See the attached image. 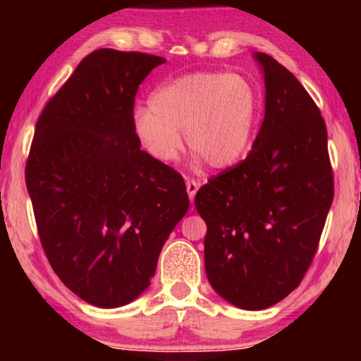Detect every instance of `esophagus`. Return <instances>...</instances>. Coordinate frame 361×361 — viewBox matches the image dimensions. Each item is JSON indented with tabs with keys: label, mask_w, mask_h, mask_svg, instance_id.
Here are the masks:
<instances>
[{
	"label": "esophagus",
	"mask_w": 361,
	"mask_h": 361,
	"mask_svg": "<svg viewBox=\"0 0 361 361\" xmlns=\"http://www.w3.org/2000/svg\"><path fill=\"white\" fill-rule=\"evenodd\" d=\"M185 187H187V194H189L190 202H194V197L197 194V190H199V182L194 180V179H187Z\"/></svg>",
	"instance_id": "1"
}]
</instances>
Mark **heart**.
I'll use <instances>...</instances> for the list:
<instances>
[{
  "label": "heart",
  "mask_w": 361,
  "mask_h": 361,
  "mask_svg": "<svg viewBox=\"0 0 361 361\" xmlns=\"http://www.w3.org/2000/svg\"><path fill=\"white\" fill-rule=\"evenodd\" d=\"M261 97L248 78L199 71L157 87L149 108L133 116V131L142 151L157 164H171L184 135L192 161L226 169L243 159L253 141Z\"/></svg>",
  "instance_id": "obj_1"
}]
</instances>
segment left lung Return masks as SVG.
I'll return each instance as SVG.
<instances>
[{
  "mask_svg": "<svg viewBox=\"0 0 361 361\" xmlns=\"http://www.w3.org/2000/svg\"><path fill=\"white\" fill-rule=\"evenodd\" d=\"M264 78V120L250 154L195 195L207 224V278L245 310L278 304L312 263L334 199L327 128L288 68L253 54Z\"/></svg>",
  "mask_w": 361,
  "mask_h": 361,
  "instance_id": "left-lung-1",
  "label": "left lung"
}]
</instances>
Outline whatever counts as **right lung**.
<instances>
[{
    "instance_id": "1",
    "label": "right lung",
    "mask_w": 361,
    "mask_h": 361,
    "mask_svg": "<svg viewBox=\"0 0 361 361\" xmlns=\"http://www.w3.org/2000/svg\"><path fill=\"white\" fill-rule=\"evenodd\" d=\"M164 57L98 49L39 116L26 185L52 269L85 302L121 307L149 288L189 210L179 172L141 151L137 88Z\"/></svg>"
}]
</instances>
